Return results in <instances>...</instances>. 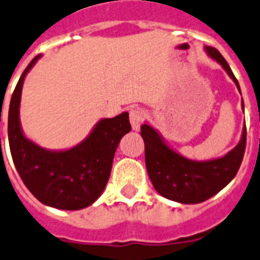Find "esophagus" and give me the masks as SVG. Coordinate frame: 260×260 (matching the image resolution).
<instances>
[{
  "instance_id": "1",
  "label": "esophagus",
  "mask_w": 260,
  "mask_h": 260,
  "mask_svg": "<svg viewBox=\"0 0 260 260\" xmlns=\"http://www.w3.org/2000/svg\"><path fill=\"white\" fill-rule=\"evenodd\" d=\"M143 119H145V111L139 107H135L130 110V123H132L133 130L138 132L141 125H142Z\"/></svg>"
}]
</instances>
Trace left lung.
<instances>
[{
  "label": "left lung",
  "instance_id": "obj_1",
  "mask_svg": "<svg viewBox=\"0 0 260 260\" xmlns=\"http://www.w3.org/2000/svg\"><path fill=\"white\" fill-rule=\"evenodd\" d=\"M205 50L226 70L241 91L237 78L219 51L211 46H205ZM141 135L145 141L146 169L154 188L165 198L184 205L205 202L226 187L237 175L246 150V125L241 141L231 151L210 160H192L181 155L147 123L141 127Z\"/></svg>",
  "mask_w": 260,
  "mask_h": 260
}]
</instances>
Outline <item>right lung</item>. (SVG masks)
Instances as JSON below:
<instances>
[{
    "mask_svg": "<svg viewBox=\"0 0 260 260\" xmlns=\"http://www.w3.org/2000/svg\"><path fill=\"white\" fill-rule=\"evenodd\" d=\"M41 54L31 59L10 100L8 138L13 162L29 191L46 206L81 210L104 192L122 137L132 130L128 113L96 122L82 142L68 150H48L23 135L19 105L25 77Z\"/></svg>",
    "mask_w": 260,
    "mask_h": 260,
    "instance_id": "1",
    "label": "right lung"
}]
</instances>
